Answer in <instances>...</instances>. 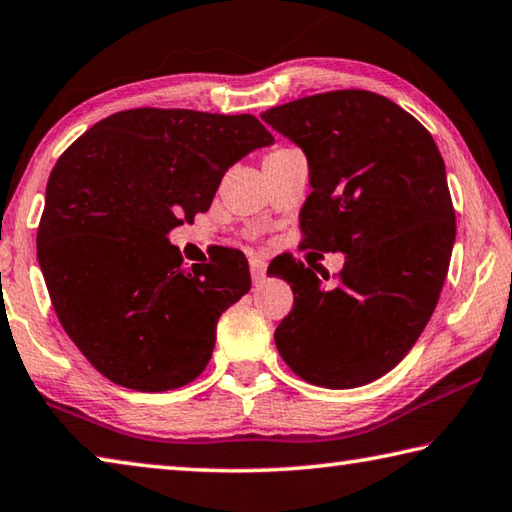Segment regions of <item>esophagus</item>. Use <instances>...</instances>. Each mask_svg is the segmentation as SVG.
Here are the masks:
<instances>
[{"mask_svg": "<svg viewBox=\"0 0 512 512\" xmlns=\"http://www.w3.org/2000/svg\"><path fill=\"white\" fill-rule=\"evenodd\" d=\"M249 272H251V281H254V283L258 285V283H263V281H265V272H267V267H265V263H263V261H258V258H251V263H249Z\"/></svg>", "mask_w": 512, "mask_h": 512, "instance_id": "esophagus-1", "label": "esophagus"}]
</instances>
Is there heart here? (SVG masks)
Segmentation results:
<instances>
[{
    "instance_id": "heart-1",
    "label": "heart",
    "mask_w": 512,
    "mask_h": 512,
    "mask_svg": "<svg viewBox=\"0 0 512 512\" xmlns=\"http://www.w3.org/2000/svg\"><path fill=\"white\" fill-rule=\"evenodd\" d=\"M279 150H283V148H279Z\"/></svg>"
}]
</instances>
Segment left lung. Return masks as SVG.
<instances>
[{
	"instance_id": "8db88e82",
	"label": "left lung",
	"mask_w": 512,
	"mask_h": 512,
	"mask_svg": "<svg viewBox=\"0 0 512 512\" xmlns=\"http://www.w3.org/2000/svg\"><path fill=\"white\" fill-rule=\"evenodd\" d=\"M261 119L308 157L301 247L346 256L333 288L303 263L274 272L294 292L276 348L310 384L362 387L402 362L441 297L456 238L443 157L414 116L364 89L299 98Z\"/></svg>"
}]
</instances>
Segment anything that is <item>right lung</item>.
<instances>
[{"label":"right lung","instance_id":"add662e5","mask_svg":"<svg viewBox=\"0 0 512 512\" xmlns=\"http://www.w3.org/2000/svg\"><path fill=\"white\" fill-rule=\"evenodd\" d=\"M272 141L251 114L137 107L62 152L38 263L62 328L107 380L157 393L206 369L220 315L251 288L249 265L222 249L184 267L168 233L209 211L224 173Z\"/></svg>","mask_w":512,"mask_h":512}]
</instances>
